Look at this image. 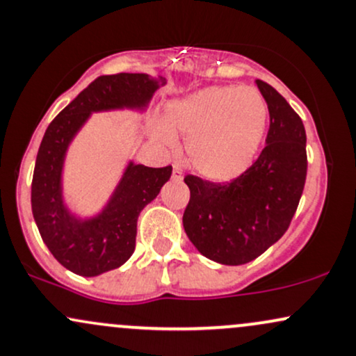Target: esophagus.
I'll return each mask as SVG.
<instances>
[{"label":"esophagus","instance_id":"esophagus-1","mask_svg":"<svg viewBox=\"0 0 356 356\" xmlns=\"http://www.w3.org/2000/svg\"><path fill=\"white\" fill-rule=\"evenodd\" d=\"M172 177L177 179V181H181V179H182V169L179 165L172 167Z\"/></svg>","mask_w":356,"mask_h":356}]
</instances>
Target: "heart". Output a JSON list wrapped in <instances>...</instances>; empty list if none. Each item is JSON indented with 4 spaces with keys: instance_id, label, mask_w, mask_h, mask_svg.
<instances>
[{
    "instance_id": "b5f03b06",
    "label": "heart",
    "mask_w": 356,
    "mask_h": 356,
    "mask_svg": "<svg viewBox=\"0 0 356 356\" xmlns=\"http://www.w3.org/2000/svg\"><path fill=\"white\" fill-rule=\"evenodd\" d=\"M155 137L174 147L187 138L191 165L211 181H231L251 165L263 140L268 105L252 87H209L169 105Z\"/></svg>"
}]
</instances>
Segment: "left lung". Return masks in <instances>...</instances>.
I'll list each match as a JSON object with an SVG mask.
<instances>
[{"instance_id": "8db88e82", "label": "left lung", "mask_w": 356, "mask_h": 356, "mask_svg": "<svg viewBox=\"0 0 356 356\" xmlns=\"http://www.w3.org/2000/svg\"><path fill=\"white\" fill-rule=\"evenodd\" d=\"M269 110L266 147L249 169L227 182L187 174L191 199L184 229L197 251L239 266L263 254L288 231L306 182V132L301 118L271 85L257 80Z\"/></svg>"}]
</instances>
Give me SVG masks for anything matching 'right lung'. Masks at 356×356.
<instances>
[{
    "instance_id": "obj_1",
    "label": "right lung",
    "mask_w": 356,
    "mask_h": 356,
    "mask_svg": "<svg viewBox=\"0 0 356 356\" xmlns=\"http://www.w3.org/2000/svg\"><path fill=\"white\" fill-rule=\"evenodd\" d=\"M159 80L145 73L102 75L81 90L44 132L31 182V211L43 243L61 266L80 276L115 269L136 249L137 219L169 181L172 165L127 167L112 201L99 218L73 219L61 199V167L70 140L88 115L100 110L145 107Z\"/></svg>"
}]
</instances>
